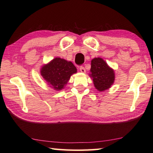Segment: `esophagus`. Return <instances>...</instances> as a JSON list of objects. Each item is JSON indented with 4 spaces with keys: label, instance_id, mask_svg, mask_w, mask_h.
<instances>
[{
    "label": "esophagus",
    "instance_id": "34e87169",
    "mask_svg": "<svg viewBox=\"0 0 153 153\" xmlns=\"http://www.w3.org/2000/svg\"><path fill=\"white\" fill-rule=\"evenodd\" d=\"M80 71L81 72V73H86V70H85V68L83 67H80Z\"/></svg>",
    "mask_w": 153,
    "mask_h": 153
}]
</instances>
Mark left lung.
Segmentation results:
<instances>
[{
  "label": "left lung",
  "instance_id": "left-lung-1",
  "mask_svg": "<svg viewBox=\"0 0 153 153\" xmlns=\"http://www.w3.org/2000/svg\"><path fill=\"white\" fill-rule=\"evenodd\" d=\"M89 76L93 79L95 88L100 92L110 88L114 84L115 74L114 69L109 67L102 58L97 57L91 60Z\"/></svg>",
  "mask_w": 153,
  "mask_h": 153
}]
</instances>
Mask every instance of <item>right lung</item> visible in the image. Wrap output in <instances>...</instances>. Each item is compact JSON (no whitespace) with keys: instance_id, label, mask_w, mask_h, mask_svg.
I'll return each instance as SVG.
<instances>
[{"instance_id":"1","label":"right lung","mask_w":153,"mask_h":153,"mask_svg":"<svg viewBox=\"0 0 153 153\" xmlns=\"http://www.w3.org/2000/svg\"><path fill=\"white\" fill-rule=\"evenodd\" d=\"M77 69L71 61L56 57L41 68V76L49 87L59 91L64 89Z\"/></svg>"}]
</instances>
